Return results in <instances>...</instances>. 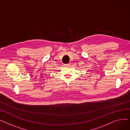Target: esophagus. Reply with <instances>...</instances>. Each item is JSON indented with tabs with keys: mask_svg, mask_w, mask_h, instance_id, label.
I'll return each instance as SVG.
<instances>
[{
	"mask_svg": "<svg viewBox=\"0 0 130 130\" xmlns=\"http://www.w3.org/2000/svg\"><path fill=\"white\" fill-rule=\"evenodd\" d=\"M64 66H66V67H70V64H69V63L65 64H64Z\"/></svg>",
	"mask_w": 130,
	"mask_h": 130,
	"instance_id": "1",
	"label": "esophagus"
}]
</instances>
